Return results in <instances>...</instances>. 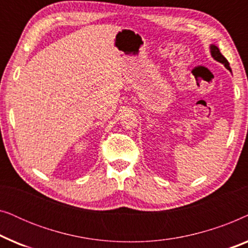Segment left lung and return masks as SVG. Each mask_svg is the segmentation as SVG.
<instances>
[{
  "label": "left lung",
  "mask_w": 248,
  "mask_h": 248,
  "mask_svg": "<svg viewBox=\"0 0 248 248\" xmlns=\"http://www.w3.org/2000/svg\"><path fill=\"white\" fill-rule=\"evenodd\" d=\"M210 53H211V56L213 57V59H215L216 61H218L219 63L223 64V65L226 66V69L229 70L230 72H232V69H230V66H229V62L226 60V57L223 56L221 53H220L218 47H217L216 45H210Z\"/></svg>",
  "instance_id": "left-lung-1"
}]
</instances>
